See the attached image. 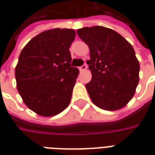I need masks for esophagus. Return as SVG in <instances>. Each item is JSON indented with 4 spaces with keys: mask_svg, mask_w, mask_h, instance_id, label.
Instances as JSON below:
<instances>
[{
    "mask_svg": "<svg viewBox=\"0 0 155 155\" xmlns=\"http://www.w3.org/2000/svg\"><path fill=\"white\" fill-rule=\"evenodd\" d=\"M86 69H87V64H84L83 65H82V66H81V67L79 68V70H80V71H81V72H82V71H85Z\"/></svg>",
    "mask_w": 155,
    "mask_h": 155,
    "instance_id": "esophagus-1",
    "label": "esophagus"
}]
</instances>
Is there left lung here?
Returning <instances> with one entry per match:
<instances>
[{"label": "left lung", "instance_id": "obj_1", "mask_svg": "<svg viewBox=\"0 0 155 155\" xmlns=\"http://www.w3.org/2000/svg\"><path fill=\"white\" fill-rule=\"evenodd\" d=\"M90 48L87 61L92 79L85 84L91 101L105 110H117L133 98L140 81V63L133 46L112 29L92 26L78 29Z\"/></svg>", "mask_w": 155, "mask_h": 155}]
</instances>
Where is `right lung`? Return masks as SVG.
Segmentation results:
<instances>
[{
	"label": "right lung",
	"mask_w": 155,
	"mask_h": 155,
	"mask_svg": "<svg viewBox=\"0 0 155 155\" xmlns=\"http://www.w3.org/2000/svg\"><path fill=\"white\" fill-rule=\"evenodd\" d=\"M72 29L41 32L29 41L15 71L16 86L25 105L41 116H54L68 107L79 70L71 67Z\"/></svg>",
	"instance_id": "add662e5"
}]
</instances>
